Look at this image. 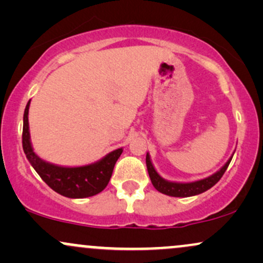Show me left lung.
Instances as JSON below:
<instances>
[{
  "instance_id": "obj_1",
  "label": "left lung",
  "mask_w": 263,
  "mask_h": 263,
  "mask_svg": "<svg viewBox=\"0 0 263 263\" xmlns=\"http://www.w3.org/2000/svg\"><path fill=\"white\" fill-rule=\"evenodd\" d=\"M232 157L229 159L228 163L221 168L219 172H216L215 174L206 178V179L198 180V182L193 183H173L164 180L163 178L159 177V174L157 173L155 168H153L152 162L149 159V155L147 153L146 156V164H147V171H148L151 182H152L153 186L158 190V192L163 193L165 195H171V197H193V195L200 194V193L206 192L208 189H210L211 186L215 185L216 183L221 179V177L224 176V173L228 170L229 164H230Z\"/></svg>"
}]
</instances>
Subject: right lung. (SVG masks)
<instances>
[{
    "mask_svg": "<svg viewBox=\"0 0 263 263\" xmlns=\"http://www.w3.org/2000/svg\"><path fill=\"white\" fill-rule=\"evenodd\" d=\"M29 102L27 104L25 115H23V132L22 144L27 158L32 167L39 174V177L44 180L54 192L64 195L66 198H87L99 194L102 192L110 182L112 176V171L119 157L121 156L122 148H119L102 158L100 162L95 164L84 165V167L66 168L58 167L42 161L39 157L33 152L29 141L28 131V108Z\"/></svg>",
    "mask_w": 263,
    "mask_h": 263,
    "instance_id": "1",
    "label": "right lung"
}]
</instances>
